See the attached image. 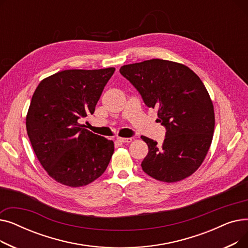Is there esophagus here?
Segmentation results:
<instances>
[{
  "instance_id": "1",
  "label": "esophagus",
  "mask_w": 248,
  "mask_h": 248,
  "mask_svg": "<svg viewBox=\"0 0 248 248\" xmlns=\"http://www.w3.org/2000/svg\"><path fill=\"white\" fill-rule=\"evenodd\" d=\"M117 140L124 142V144H128L132 141V138H117Z\"/></svg>"
}]
</instances>
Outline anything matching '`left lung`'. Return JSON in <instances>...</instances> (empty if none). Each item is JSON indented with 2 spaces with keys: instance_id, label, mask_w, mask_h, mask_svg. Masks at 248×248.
<instances>
[{
  "instance_id": "1",
  "label": "left lung",
  "mask_w": 248,
  "mask_h": 248,
  "mask_svg": "<svg viewBox=\"0 0 248 248\" xmlns=\"http://www.w3.org/2000/svg\"><path fill=\"white\" fill-rule=\"evenodd\" d=\"M120 72L148 108L158 109V122L166 128L161 146L140 137L149 147L142 171L167 183L192 175L210 148L215 124L213 103L199 76L183 64L163 59L124 65Z\"/></svg>"
}]
</instances>
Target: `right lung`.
<instances>
[{"mask_svg": "<svg viewBox=\"0 0 248 248\" xmlns=\"http://www.w3.org/2000/svg\"><path fill=\"white\" fill-rule=\"evenodd\" d=\"M114 70H63L45 78L35 90L26 127L39 162L58 183L85 186L107 170L113 141L87 131L79 122L94 112Z\"/></svg>", "mask_w": 248, "mask_h": 248, "instance_id": "add662e5", "label": "right lung"}]
</instances>
